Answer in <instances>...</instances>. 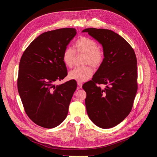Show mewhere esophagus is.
I'll use <instances>...</instances> for the list:
<instances>
[{"mask_svg": "<svg viewBox=\"0 0 157 157\" xmlns=\"http://www.w3.org/2000/svg\"><path fill=\"white\" fill-rule=\"evenodd\" d=\"M78 86H79V88H82V83L81 82H78Z\"/></svg>", "mask_w": 157, "mask_h": 157, "instance_id": "esophagus-1", "label": "esophagus"}]
</instances>
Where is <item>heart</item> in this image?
<instances>
[{
	"label": "heart",
	"instance_id": "1",
	"mask_svg": "<svg viewBox=\"0 0 157 157\" xmlns=\"http://www.w3.org/2000/svg\"><path fill=\"white\" fill-rule=\"evenodd\" d=\"M74 47V50L70 47L64 49L62 55L63 61L66 67L71 68L76 59V53L84 54V64L88 65L76 67L68 74L71 79L84 82L91 78L93 75V70L89 64H91L94 68L99 67L104 60V52L95 40L87 36H81L78 38L75 43Z\"/></svg>",
	"mask_w": 157,
	"mask_h": 157
}]
</instances>
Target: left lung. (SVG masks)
<instances>
[{"instance_id": "obj_1", "label": "left lung", "mask_w": 157, "mask_h": 157, "mask_svg": "<svg viewBox=\"0 0 157 157\" xmlns=\"http://www.w3.org/2000/svg\"><path fill=\"white\" fill-rule=\"evenodd\" d=\"M82 32L102 44L104 55L92 80L82 86L87 113L99 127H114L127 117L133 107L138 88L136 55L130 44L113 31L89 28Z\"/></svg>"}]
</instances>
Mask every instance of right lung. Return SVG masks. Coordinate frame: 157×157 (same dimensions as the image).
<instances>
[{
  "label": "right lung",
  "instance_id": "1",
  "mask_svg": "<svg viewBox=\"0 0 157 157\" xmlns=\"http://www.w3.org/2000/svg\"><path fill=\"white\" fill-rule=\"evenodd\" d=\"M76 35L64 28L44 32L24 51L20 64L17 87L24 110L36 125L52 128L63 122L76 91V81L55 86L68 73L62 59L63 51Z\"/></svg>",
  "mask_w": 157,
  "mask_h": 157
}]
</instances>
